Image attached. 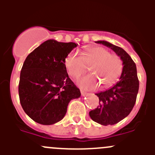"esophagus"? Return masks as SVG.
Returning <instances> with one entry per match:
<instances>
[{
  "instance_id": "esophagus-1",
  "label": "esophagus",
  "mask_w": 155,
  "mask_h": 155,
  "mask_svg": "<svg viewBox=\"0 0 155 155\" xmlns=\"http://www.w3.org/2000/svg\"><path fill=\"white\" fill-rule=\"evenodd\" d=\"M81 94H82V97H85L87 96V93H86V92L83 91H81Z\"/></svg>"
}]
</instances>
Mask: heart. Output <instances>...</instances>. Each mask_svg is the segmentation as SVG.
I'll return each mask as SVG.
<instances>
[{"instance_id": "obj_1", "label": "heart", "mask_w": 155, "mask_h": 155, "mask_svg": "<svg viewBox=\"0 0 155 155\" xmlns=\"http://www.w3.org/2000/svg\"><path fill=\"white\" fill-rule=\"evenodd\" d=\"M68 73L73 78H78L90 66L92 73L82 76L78 81L79 86L84 89L96 88L100 83L104 87H109L116 82L122 72V62L118 56L109 54V51L101 46L88 47L83 55L77 51H71L64 61Z\"/></svg>"}]
</instances>
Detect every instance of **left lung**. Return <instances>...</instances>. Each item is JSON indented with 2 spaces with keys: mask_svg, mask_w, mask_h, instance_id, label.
<instances>
[{
  "mask_svg": "<svg viewBox=\"0 0 155 155\" xmlns=\"http://www.w3.org/2000/svg\"><path fill=\"white\" fill-rule=\"evenodd\" d=\"M95 43L113 50L122 61L124 66L116 84L104 91L96 94L99 97L100 106L89 112L91 118L95 122L104 126L113 125L126 118L135 105L139 91L137 67L122 48L105 40H98Z\"/></svg>",
  "mask_w": 155,
  "mask_h": 155,
  "instance_id": "obj_1",
  "label": "left lung"
}]
</instances>
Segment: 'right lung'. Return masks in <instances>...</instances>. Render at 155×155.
<instances>
[{"instance_id": "add662e5", "label": "right lung", "mask_w": 155, "mask_h": 155, "mask_svg": "<svg viewBox=\"0 0 155 155\" xmlns=\"http://www.w3.org/2000/svg\"><path fill=\"white\" fill-rule=\"evenodd\" d=\"M78 46L48 40L28 55L20 73L18 95L22 109L40 124L51 125L64 118L68 104L80 97L69 78L64 61Z\"/></svg>"}]
</instances>
